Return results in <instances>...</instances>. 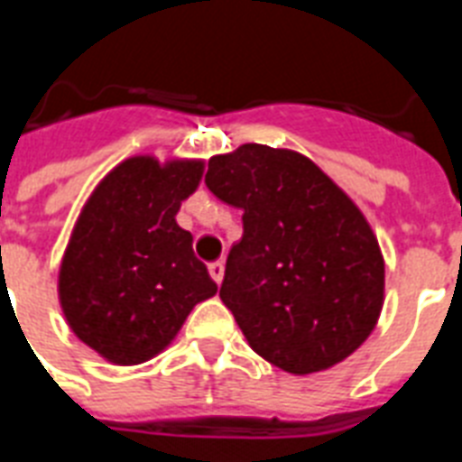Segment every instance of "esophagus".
<instances>
[{
	"mask_svg": "<svg viewBox=\"0 0 462 462\" xmlns=\"http://www.w3.org/2000/svg\"><path fill=\"white\" fill-rule=\"evenodd\" d=\"M208 273L210 278L216 282L223 281V275H225V263L223 261H213V263H208Z\"/></svg>",
	"mask_w": 462,
	"mask_h": 462,
	"instance_id": "34e87169",
	"label": "esophagus"
}]
</instances>
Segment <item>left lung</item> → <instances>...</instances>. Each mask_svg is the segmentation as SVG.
<instances>
[{
  "mask_svg": "<svg viewBox=\"0 0 462 462\" xmlns=\"http://www.w3.org/2000/svg\"><path fill=\"white\" fill-rule=\"evenodd\" d=\"M206 187L242 210L220 300L252 350L290 374L365 343L383 304V259L359 208L304 155L246 143L208 160Z\"/></svg>",
  "mask_w": 462,
  "mask_h": 462,
  "instance_id": "1",
  "label": "left lung"
}]
</instances>
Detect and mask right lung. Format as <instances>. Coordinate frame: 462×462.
I'll list each match as a JSON object with an SVG mask.
<instances>
[{"mask_svg": "<svg viewBox=\"0 0 462 462\" xmlns=\"http://www.w3.org/2000/svg\"><path fill=\"white\" fill-rule=\"evenodd\" d=\"M203 162L129 158L86 203L60 271V300L83 343L115 365L165 347L189 311L217 292L191 232L174 223Z\"/></svg>", "mask_w": 462, "mask_h": 462, "instance_id": "add662e5", "label": "right lung"}]
</instances>
